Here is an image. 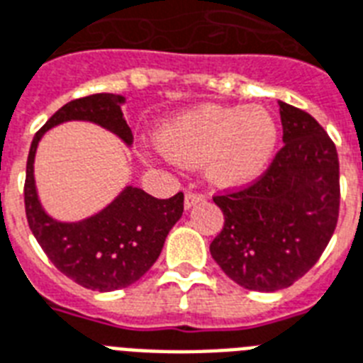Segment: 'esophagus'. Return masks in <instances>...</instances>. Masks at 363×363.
<instances>
[{
  "instance_id": "1",
  "label": "esophagus",
  "mask_w": 363,
  "mask_h": 363,
  "mask_svg": "<svg viewBox=\"0 0 363 363\" xmlns=\"http://www.w3.org/2000/svg\"><path fill=\"white\" fill-rule=\"evenodd\" d=\"M201 201H205V196L199 191H186V196H184V207L186 208H191Z\"/></svg>"
}]
</instances>
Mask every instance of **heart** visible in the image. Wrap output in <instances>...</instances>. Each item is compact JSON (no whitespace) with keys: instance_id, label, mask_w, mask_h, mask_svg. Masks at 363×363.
<instances>
[{"instance_id":"heart-1","label":"heart","mask_w":363,"mask_h":363,"mask_svg":"<svg viewBox=\"0 0 363 363\" xmlns=\"http://www.w3.org/2000/svg\"><path fill=\"white\" fill-rule=\"evenodd\" d=\"M158 141L162 151L179 164H205L214 184L238 186L267 167L278 126L263 106L205 104L167 123Z\"/></svg>"}]
</instances>
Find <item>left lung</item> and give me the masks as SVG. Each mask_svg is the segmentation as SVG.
Listing matches in <instances>:
<instances>
[{
  "label": "left lung",
  "instance_id": "1",
  "mask_svg": "<svg viewBox=\"0 0 363 363\" xmlns=\"http://www.w3.org/2000/svg\"><path fill=\"white\" fill-rule=\"evenodd\" d=\"M285 145L267 172L240 190L214 196L223 229L212 259L240 287L274 293L293 285L328 246L340 216L334 141L304 110L279 102Z\"/></svg>",
  "mask_w": 363,
  "mask_h": 363
}]
</instances>
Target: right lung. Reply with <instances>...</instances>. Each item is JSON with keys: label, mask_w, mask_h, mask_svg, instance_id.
<instances>
[{"label": "right lung", "mask_w": 363, "mask_h": 363, "mask_svg": "<svg viewBox=\"0 0 363 363\" xmlns=\"http://www.w3.org/2000/svg\"><path fill=\"white\" fill-rule=\"evenodd\" d=\"M125 99L99 93L70 100L59 108L35 134L29 149L23 184L26 216L40 248L59 272L91 291H117L128 287L156 263L169 229L184 211V194L156 199L141 188L126 186L104 211L76 223L57 222L40 207L35 190L33 160L43 134L65 121H91L117 134L126 145L132 130L121 104Z\"/></svg>", "instance_id": "right-lung-1"}]
</instances>
